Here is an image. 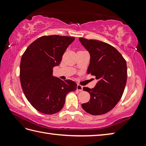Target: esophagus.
<instances>
[{"mask_svg":"<svg viewBox=\"0 0 146 146\" xmlns=\"http://www.w3.org/2000/svg\"><path fill=\"white\" fill-rule=\"evenodd\" d=\"M76 89H77V90H78V91H82L83 90V86H82V85H77V87H76Z\"/></svg>","mask_w":146,"mask_h":146,"instance_id":"34e87169","label":"esophagus"}]
</instances>
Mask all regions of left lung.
I'll return each instance as SVG.
<instances>
[{
  "label": "left lung",
  "instance_id": "1",
  "mask_svg": "<svg viewBox=\"0 0 146 146\" xmlns=\"http://www.w3.org/2000/svg\"><path fill=\"white\" fill-rule=\"evenodd\" d=\"M79 41L90 54L87 73L98 80L94 88L83 87L90 95V100L82 107L94 115L105 114L115 106L123 95L127 74L126 61L106 42L83 38Z\"/></svg>",
  "mask_w": 146,
  "mask_h": 146
}]
</instances>
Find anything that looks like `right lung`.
<instances>
[{
  "label": "right lung",
  "instance_id": "1",
  "mask_svg": "<svg viewBox=\"0 0 146 146\" xmlns=\"http://www.w3.org/2000/svg\"><path fill=\"white\" fill-rule=\"evenodd\" d=\"M75 38L58 35L44 36L31 44L21 58L20 80L24 95L32 106L44 114L60 111L70 92L77 84L70 80L53 76L52 69Z\"/></svg>",
  "mask_w": 146,
  "mask_h": 146
}]
</instances>
